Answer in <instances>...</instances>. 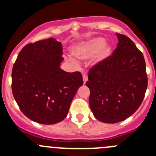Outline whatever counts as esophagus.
Instances as JSON below:
<instances>
[{"mask_svg": "<svg viewBox=\"0 0 156 156\" xmlns=\"http://www.w3.org/2000/svg\"><path fill=\"white\" fill-rule=\"evenodd\" d=\"M82 77H83V81H84V84H85V83L87 82V80H88V79H87V74L84 73V74H83Z\"/></svg>", "mask_w": 156, "mask_h": 156, "instance_id": "1", "label": "esophagus"}]
</instances>
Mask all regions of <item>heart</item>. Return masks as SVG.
<instances>
[{
    "label": "heart",
    "instance_id": "obj_1",
    "mask_svg": "<svg viewBox=\"0 0 156 156\" xmlns=\"http://www.w3.org/2000/svg\"><path fill=\"white\" fill-rule=\"evenodd\" d=\"M112 46L106 43V39L102 37H96L86 41L75 45L72 48V53L80 59H86L96 53L93 59L94 65L104 62L112 53Z\"/></svg>",
    "mask_w": 156,
    "mask_h": 156
}]
</instances>
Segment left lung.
<instances>
[{
	"label": "left lung",
	"instance_id": "left-lung-1",
	"mask_svg": "<svg viewBox=\"0 0 156 156\" xmlns=\"http://www.w3.org/2000/svg\"><path fill=\"white\" fill-rule=\"evenodd\" d=\"M112 56L89 71L90 108L100 122L113 124L125 120L142 103L147 88L146 62L142 52L124 34Z\"/></svg>",
	"mask_w": 156,
	"mask_h": 156
}]
</instances>
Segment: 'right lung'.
<instances>
[{"label":"right lung","instance_id":"add662e5","mask_svg":"<svg viewBox=\"0 0 156 156\" xmlns=\"http://www.w3.org/2000/svg\"><path fill=\"white\" fill-rule=\"evenodd\" d=\"M62 55L61 42L50 37L26 45L12 67L14 99L23 114L39 124L62 122L83 84L80 72L60 68Z\"/></svg>","mask_w":156,"mask_h":156}]
</instances>
